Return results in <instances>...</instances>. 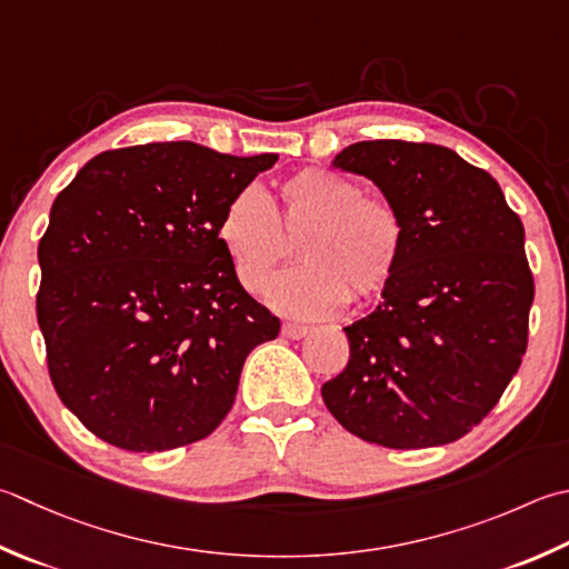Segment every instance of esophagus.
Wrapping results in <instances>:
<instances>
[{
  "label": "esophagus",
  "instance_id": "esophagus-1",
  "mask_svg": "<svg viewBox=\"0 0 569 569\" xmlns=\"http://www.w3.org/2000/svg\"><path fill=\"white\" fill-rule=\"evenodd\" d=\"M310 332L308 326H300V322H283V336L291 338V340H300L306 338Z\"/></svg>",
  "mask_w": 569,
  "mask_h": 569
}]
</instances>
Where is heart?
Returning <instances> with one entry per match:
<instances>
[{
  "mask_svg": "<svg viewBox=\"0 0 569 569\" xmlns=\"http://www.w3.org/2000/svg\"><path fill=\"white\" fill-rule=\"evenodd\" d=\"M219 243L251 293L266 291L298 241L300 266L278 278L269 303L293 318H326L372 298L392 281L405 253V219L385 197L362 194L350 177L306 167L278 184L271 207L259 189H241L219 217Z\"/></svg>",
  "mask_w": 569,
  "mask_h": 569,
  "instance_id": "b5f03b06",
  "label": "heart"
}]
</instances>
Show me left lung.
Instances as JSON below:
<instances>
[{"instance_id": "8db88e82", "label": "left lung", "mask_w": 569, "mask_h": 569, "mask_svg": "<svg viewBox=\"0 0 569 569\" xmlns=\"http://www.w3.org/2000/svg\"><path fill=\"white\" fill-rule=\"evenodd\" d=\"M332 164L372 180L405 219L382 303L342 328L348 367L322 402L355 437L427 449L496 407L528 348L536 296L526 229L486 170L431 142L365 140Z\"/></svg>"}]
</instances>
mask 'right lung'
Wrapping results in <instances>:
<instances>
[{"label":"right lung","instance_id":"obj_1","mask_svg":"<svg viewBox=\"0 0 569 569\" xmlns=\"http://www.w3.org/2000/svg\"><path fill=\"white\" fill-rule=\"evenodd\" d=\"M278 160L148 142L88 160L39 241L37 318L56 395L98 439L167 451L229 415L281 322L243 291L217 227Z\"/></svg>","mask_w":569,"mask_h":569}]
</instances>
